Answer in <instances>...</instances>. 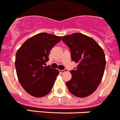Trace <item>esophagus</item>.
<instances>
[{"label": "esophagus", "instance_id": "34e87169", "mask_svg": "<svg viewBox=\"0 0 120 120\" xmlns=\"http://www.w3.org/2000/svg\"><path fill=\"white\" fill-rule=\"evenodd\" d=\"M67 71H68L67 69H64V70H59V72H61V73H63V72H67Z\"/></svg>", "mask_w": 120, "mask_h": 120}]
</instances>
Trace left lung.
Returning <instances> with one entry per match:
<instances>
[{"instance_id":"8db88e82","label":"left lung","mask_w":120,"mask_h":120,"mask_svg":"<svg viewBox=\"0 0 120 120\" xmlns=\"http://www.w3.org/2000/svg\"><path fill=\"white\" fill-rule=\"evenodd\" d=\"M71 51V59L78 63L70 71L72 77L66 82L70 93L79 98L89 96L96 90L102 79L106 65L102 48L94 39L75 33L62 37Z\"/></svg>"}]
</instances>
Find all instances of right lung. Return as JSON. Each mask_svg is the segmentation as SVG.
Returning <instances> with one entry per match:
<instances>
[{
    "label": "right lung",
    "mask_w": 120,
    "mask_h": 120,
    "mask_svg": "<svg viewBox=\"0 0 120 120\" xmlns=\"http://www.w3.org/2000/svg\"><path fill=\"white\" fill-rule=\"evenodd\" d=\"M61 37L38 33L28 38L17 50L15 65L21 85L33 96L40 98L50 93L58 70L46 66L52 48Z\"/></svg>",
    "instance_id": "obj_1"
}]
</instances>
